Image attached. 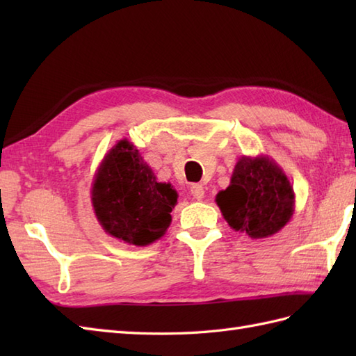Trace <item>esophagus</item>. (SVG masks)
I'll list each match as a JSON object with an SVG mask.
<instances>
[{"label": "esophagus", "instance_id": "1", "mask_svg": "<svg viewBox=\"0 0 356 356\" xmlns=\"http://www.w3.org/2000/svg\"><path fill=\"white\" fill-rule=\"evenodd\" d=\"M191 194H193V197H194L195 200H202L203 197H205V190H203L202 185L194 184V185L191 186Z\"/></svg>", "mask_w": 356, "mask_h": 356}]
</instances>
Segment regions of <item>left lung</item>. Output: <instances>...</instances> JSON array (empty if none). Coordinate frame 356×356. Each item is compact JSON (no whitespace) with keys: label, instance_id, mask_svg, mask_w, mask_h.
Segmentation results:
<instances>
[{"label":"left lung","instance_id":"1","mask_svg":"<svg viewBox=\"0 0 356 356\" xmlns=\"http://www.w3.org/2000/svg\"><path fill=\"white\" fill-rule=\"evenodd\" d=\"M216 203L234 231L251 238H266L283 229L295 211V193L274 159L241 156L231 184L218 191Z\"/></svg>","mask_w":356,"mask_h":356}]
</instances>
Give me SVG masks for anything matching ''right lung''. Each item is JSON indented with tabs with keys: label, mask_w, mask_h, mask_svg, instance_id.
Here are the masks:
<instances>
[{
	"label": "right lung",
	"mask_w": 356,
	"mask_h": 356,
	"mask_svg": "<svg viewBox=\"0 0 356 356\" xmlns=\"http://www.w3.org/2000/svg\"><path fill=\"white\" fill-rule=\"evenodd\" d=\"M179 194L171 184L157 182L153 170L130 140L122 139L104 156L95 172L92 205L108 236L147 246L171 225Z\"/></svg>",
	"instance_id": "add662e5"
}]
</instances>
